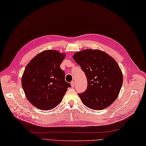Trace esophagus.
Here are the masks:
<instances>
[{
	"label": "esophagus",
	"mask_w": 146,
	"mask_h": 146,
	"mask_svg": "<svg viewBox=\"0 0 146 146\" xmlns=\"http://www.w3.org/2000/svg\"><path fill=\"white\" fill-rule=\"evenodd\" d=\"M71 86L72 88H74L75 86V82L74 81H72L71 83Z\"/></svg>",
	"instance_id": "obj_1"
}]
</instances>
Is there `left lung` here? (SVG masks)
Masks as SVG:
<instances>
[{
	"label": "left lung",
	"instance_id": "left-lung-1",
	"mask_svg": "<svg viewBox=\"0 0 146 146\" xmlns=\"http://www.w3.org/2000/svg\"><path fill=\"white\" fill-rule=\"evenodd\" d=\"M73 58L87 78V89L78 94L83 103L94 110H102L111 105L118 97L123 80L115 60L98 49L77 52Z\"/></svg>",
	"mask_w": 146,
	"mask_h": 146
}]
</instances>
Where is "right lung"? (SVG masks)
Masks as SVG:
<instances>
[{
  "instance_id": "1",
  "label": "right lung",
  "mask_w": 146,
  "mask_h": 146,
  "mask_svg": "<svg viewBox=\"0 0 146 146\" xmlns=\"http://www.w3.org/2000/svg\"><path fill=\"white\" fill-rule=\"evenodd\" d=\"M64 54L55 50L44 51L33 58L25 68L22 85L25 95L34 106L51 110L61 103L70 83L60 68Z\"/></svg>"
}]
</instances>
